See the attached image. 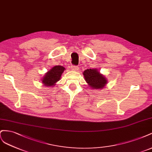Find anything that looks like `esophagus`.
Masks as SVG:
<instances>
[{"instance_id": "obj_1", "label": "esophagus", "mask_w": 152, "mask_h": 152, "mask_svg": "<svg viewBox=\"0 0 152 152\" xmlns=\"http://www.w3.org/2000/svg\"><path fill=\"white\" fill-rule=\"evenodd\" d=\"M71 69H72V71H77V70H78L79 67L77 66H72Z\"/></svg>"}]
</instances>
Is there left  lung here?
<instances>
[{"label":"left lung","mask_w":152,"mask_h":152,"mask_svg":"<svg viewBox=\"0 0 152 152\" xmlns=\"http://www.w3.org/2000/svg\"><path fill=\"white\" fill-rule=\"evenodd\" d=\"M83 74L86 82L92 89H102L107 84V79L97 69H86Z\"/></svg>","instance_id":"8db88e82"}]
</instances>
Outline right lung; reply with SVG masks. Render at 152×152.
<instances>
[{
	"instance_id": "obj_1",
	"label": "right lung",
	"mask_w": 152,
	"mask_h": 152,
	"mask_svg": "<svg viewBox=\"0 0 152 152\" xmlns=\"http://www.w3.org/2000/svg\"><path fill=\"white\" fill-rule=\"evenodd\" d=\"M65 69H66L61 66H54L49 71H48L42 77V83L46 86L55 85V83L60 80V77Z\"/></svg>"
}]
</instances>
